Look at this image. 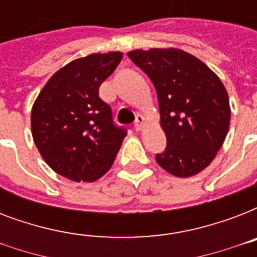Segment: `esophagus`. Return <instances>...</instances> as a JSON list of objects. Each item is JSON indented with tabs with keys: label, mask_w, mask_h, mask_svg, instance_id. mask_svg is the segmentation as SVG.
Segmentation results:
<instances>
[{
	"label": "esophagus",
	"mask_w": 257,
	"mask_h": 257,
	"mask_svg": "<svg viewBox=\"0 0 257 257\" xmlns=\"http://www.w3.org/2000/svg\"><path fill=\"white\" fill-rule=\"evenodd\" d=\"M144 124H145V118L141 114L136 117V121H135V129L136 131H141V129L144 128Z\"/></svg>",
	"instance_id": "34e87169"
}]
</instances>
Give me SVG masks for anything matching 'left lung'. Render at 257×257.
Wrapping results in <instances>:
<instances>
[{
    "label": "left lung",
    "mask_w": 257,
    "mask_h": 257,
    "mask_svg": "<svg viewBox=\"0 0 257 257\" xmlns=\"http://www.w3.org/2000/svg\"><path fill=\"white\" fill-rule=\"evenodd\" d=\"M129 58L153 82L167 148L161 168L188 177L207 168L221 148L231 120L227 90L195 56L180 49L133 50Z\"/></svg>",
    "instance_id": "1"
}]
</instances>
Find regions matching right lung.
<instances>
[{
  "label": "right lung",
  "mask_w": 257,
  "mask_h": 257,
  "mask_svg": "<svg viewBox=\"0 0 257 257\" xmlns=\"http://www.w3.org/2000/svg\"><path fill=\"white\" fill-rule=\"evenodd\" d=\"M122 53L90 54L50 77L32 109V135L42 159L73 181H94L116 159L126 129L113 122L98 88L120 64Z\"/></svg>",
  "instance_id": "add662e5"
}]
</instances>
